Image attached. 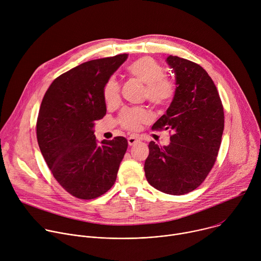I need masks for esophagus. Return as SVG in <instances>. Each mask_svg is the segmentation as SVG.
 <instances>
[{
  "label": "esophagus",
  "instance_id": "obj_1",
  "mask_svg": "<svg viewBox=\"0 0 261 261\" xmlns=\"http://www.w3.org/2000/svg\"><path fill=\"white\" fill-rule=\"evenodd\" d=\"M137 142H139V138L138 137H136L134 135H131L130 137H128V144L129 145H134Z\"/></svg>",
  "mask_w": 261,
  "mask_h": 261
}]
</instances>
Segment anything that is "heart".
Masks as SVG:
<instances>
[{"label": "heart", "instance_id": "heart-1", "mask_svg": "<svg viewBox=\"0 0 261 261\" xmlns=\"http://www.w3.org/2000/svg\"><path fill=\"white\" fill-rule=\"evenodd\" d=\"M132 76L145 86L144 97L156 106H165L171 102L175 94L174 84L166 79L165 69L151 57H142L129 65ZM120 85L110 79L104 86L103 96L107 104H114L120 99ZM150 120V114L141 107H128L120 115V124L129 130L138 129L139 125Z\"/></svg>", "mask_w": 261, "mask_h": 261}]
</instances>
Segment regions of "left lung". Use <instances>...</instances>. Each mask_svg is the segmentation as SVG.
Here are the masks:
<instances>
[{
	"mask_svg": "<svg viewBox=\"0 0 261 261\" xmlns=\"http://www.w3.org/2000/svg\"><path fill=\"white\" fill-rule=\"evenodd\" d=\"M175 76V94L153 130L172 131L170 143H148L147 181L157 190L182 195L195 190L213 168L224 130V111L217 88L198 64L175 56L166 59Z\"/></svg>",
	"mask_w": 261,
	"mask_h": 261,
	"instance_id": "1",
	"label": "left lung"
}]
</instances>
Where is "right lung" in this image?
I'll list each match as a JSON object with an SVG mask.
<instances>
[{
  "label": "right lung",
  "mask_w": 261,
  "mask_h": 261,
  "mask_svg": "<svg viewBox=\"0 0 261 261\" xmlns=\"http://www.w3.org/2000/svg\"><path fill=\"white\" fill-rule=\"evenodd\" d=\"M128 55L92 60L57 77L37 119V140L53 175L72 196L94 199L113 187L127 151L123 136L97 143L95 121L106 114L104 86Z\"/></svg>",
  "instance_id": "obj_1"
}]
</instances>
